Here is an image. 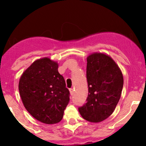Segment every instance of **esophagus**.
<instances>
[{
  "mask_svg": "<svg viewBox=\"0 0 146 146\" xmlns=\"http://www.w3.org/2000/svg\"><path fill=\"white\" fill-rule=\"evenodd\" d=\"M69 91H70V93L71 95H73V94H74V90L73 89V88H70V90H69Z\"/></svg>",
  "mask_w": 146,
  "mask_h": 146,
  "instance_id": "obj_1",
  "label": "esophagus"
}]
</instances>
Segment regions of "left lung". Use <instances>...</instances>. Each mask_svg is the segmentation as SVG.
Returning a JSON list of instances; mask_svg holds the SVG:
<instances>
[{
  "label": "left lung",
  "instance_id": "obj_1",
  "mask_svg": "<svg viewBox=\"0 0 146 146\" xmlns=\"http://www.w3.org/2000/svg\"><path fill=\"white\" fill-rule=\"evenodd\" d=\"M87 62L88 96L78 111L85 120L98 123L115 110L121 95L123 78L118 65L107 54L92 53Z\"/></svg>",
  "mask_w": 146,
  "mask_h": 146
}]
</instances>
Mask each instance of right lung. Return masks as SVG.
I'll return each instance as SVG.
<instances>
[{"label": "right lung", "mask_w": 146, "mask_h": 146, "mask_svg": "<svg viewBox=\"0 0 146 146\" xmlns=\"http://www.w3.org/2000/svg\"><path fill=\"white\" fill-rule=\"evenodd\" d=\"M58 68V63L50 58H39L23 72L19 81L25 109L34 118L46 124L61 121L70 100V92Z\"/></svg>", "instance_id": "1"}]
</instances>
